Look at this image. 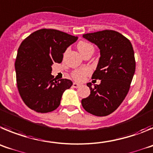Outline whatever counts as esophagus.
Returning a JSON list of instances; mask_svg holds the SVG:
<instances>
[{
  "label": "esophagus",
  "instance_id": "obj_1",
  "mask_svg": "<svg viewBox=\"0 0 153 153\" xmlns=\"http://www.w3.org/2000/svg\"><path fill=\"white\" fill-rule=\"evenodd\" d=\"M79 86H80L79 84H77V83H75V82H74L73 85H72V87H73V88H78Z\"/></svg>",
  "mask_w": 153,
  "mask_h": 153
}]
</instances>
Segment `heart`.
<instances>
[{
  "label": "heart",
  "instance_id": "heart-1",
  "mask_svg": "<svg viewBox=\"0 0 153 153\" xmlns=\"http://www.w3.org/2000/svg\"><path fill=\"white\" fill-rule=\"evenodd\" d=\"M78 49L80 52V53L84 56L85 54L88 53H94V48L93 45L89 42H86V41H80L78 43ZM91 73V70L88 68H78V69L74 70L71 72V77L75 81L78 82H82L86 78V76Z\"/></svg>",
  "mask_w": 153,
  "mask_h": 153
}]
</instances>
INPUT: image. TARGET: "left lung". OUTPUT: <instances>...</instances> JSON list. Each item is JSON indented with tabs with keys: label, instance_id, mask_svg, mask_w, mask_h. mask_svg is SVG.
<instances>
[{
	"label": "left lung",
	"instance_id": "1",
	"mask_svg": "<svg viewBox=\"0 0 153 153\" xmlns=\"http://www.w3.org/2000/svg\"><path fill=\"white\" fill-rule=\"evenodd\" d=\"M84 38L97 45L100 57L92 78L100 85H87L90 95L82 100L87 112L98 117L111 114L117 109L130 90L136 69L134 51L130 41L114 30L86 33Z\"/></svg>",
	"mask_w": 153,
	"mask_h": 153
}]
</instances>
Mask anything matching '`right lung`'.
<instances>
[{"label":"right lung","mask_w":153,"mask_h":153,"mask_svg":"<svg viewBox=\"0 0 153 153\" xmlns=\"http://www.w3.org/2000/svg\"><path fill=\"white\" fill-rule=\"evenodd\" d=\"M78 37L53 29H41L27 36L17 51L15 70L19 94L26 105L48 113L60 104L71 80H56L51 75L53 63L62 62L63 53Z\"/></svg>","instance_id":"right-lung-1"}]
</instances>
